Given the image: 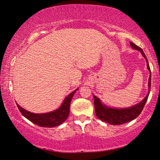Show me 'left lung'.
I'll list each match as a JSON object with an SVG mask.
<instances>
[{"label": "left lung", "instance_id": "8db88e82", "mask_svg": "<svg viewBox=\"0 0 160 160\" xmlns=\"http://www.w3.org/2000/svg\"><path fill=\"white\" fill-rule=\"evenodd\" d=\"M130 43L132 49L139 51L142 54V55L143 56V58L146 59L148 70L150 72L149 78H148V93L141 102L127 108H111V107H108L106 105L102 104L99 98L93 95L96 116H97L98 119L102 120V122L111 124L113 125L126 123V122L132 121V120L135 119V118L138 117L140 113H141L142 110L143 109V107L145 106L148 95H149V92L151 90V78H152L151 77L152 76H151V70L147 58H146L145 54H144L143 50L141 49V48L138 47L137 45H135L132 42H130Z\"/></svg>", "mask_w": 160, "mask_h": 160}]
</instances>
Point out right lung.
Here are the masks:
<instances>
[{
	"label": "right lung",
	"mask_w": 160,
	"mask_h": 160,
	"mask_svg": "<svg viewBox=\"0 0 160 160\" xmlns=\"http://www.w3.org/2000/svg\"><path fill=\"white\" fill-rule=\"evenodd\" d=\"M78 89L74 90L73 92L69 94L65 98L64 101L61 105L60 108L57 110L49 113H34L30 111H28L19 106L17 102V106L18 107L19 111L25 118L32 122V123L37 124L40 127L45 128H54L63 123L68 117L70 112V104L72 100V98Z\"/></svg>",
	"instance_id": "right-lung-1"
}]
</instances>
